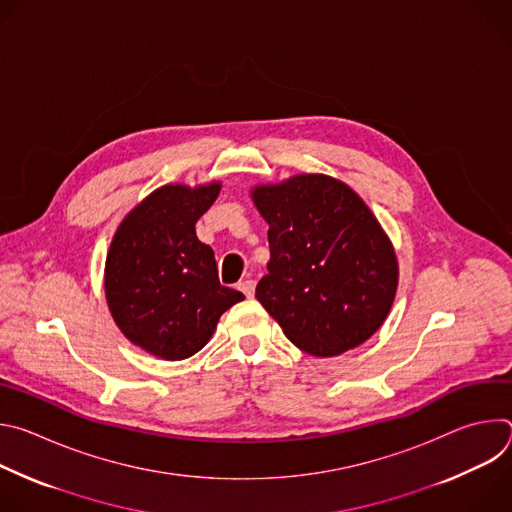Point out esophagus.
I'll use <instances>...</instances> for the list:
<instances>
[{
    "instance_id": "34e87169",
    "label": "esophagus",
    "mask_w": 512,
    "mask_h": 512,
    "mask_svg": "<svg viewBox=\"0 0 512 512\" xmlns=\"http://www.w3.org/2000/svg\"><path fill=\"white\" fill-rule=\"evenodd\" d=\"M239 289L243 291L247 298H253V294H255V281L253 279H245V281L239 283Z\"/></svg>"
}]
</instances>
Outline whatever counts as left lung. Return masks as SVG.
I'll return each instance as SVG.
<instances>
[{
  "label": "left lung",
  "mask_w": 512,
  "mask_h": 512,
  "mask_svg": "<svg viewBox=\"0 0 512 512\" xmlns=\"http://www.w3.org/2000/svg\"><path fill=\"white\" fill-rule=\"evenodd\" d=\"M251 198L269 225V263L255 298L283 334L312 356L367 342L399 283L393 243L371 208L326 174L257 184Z\"/></svg>",
  "instance_id": "8db88e82"
}]
</instances>
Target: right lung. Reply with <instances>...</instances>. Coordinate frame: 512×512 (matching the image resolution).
<instances>
[{"mask_svg":"<svg viewBox=\"0 0 512 512\" xmlns=\"http://www.w3.org/2000/svg\"><path fill=\"white\" fill-rule=\"evenodd\" d=\"M221 182L166 184L145 196L117 227L105 261V298L123 336L162 360L196 354L221 316L245 300L218 281L214 253L196 221Z\"/></svg>","mask_w":512,"mask_h":512,"instance_id":"right-lung-1","label":"right lung"}]
</instances>
